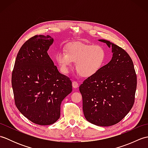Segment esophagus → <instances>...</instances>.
Here are the masks:
<instances>
[{
    "label": "esophagus",
    "mask_w": 148,
    "mask_h": 148,
    "mask_svg": "<svg viewBox=\"0 0 148 148\" xmlns=\"http://www.w3.org/2000/svg\"><path fill=\"white\" fill-rule=\"evenodd\" d=\"M72 87L74 88H77L79 86V84L76 82V81H73L72 83Z\"/></svg>",
    "instance_id": "esophagus-1"
}]
</instances>
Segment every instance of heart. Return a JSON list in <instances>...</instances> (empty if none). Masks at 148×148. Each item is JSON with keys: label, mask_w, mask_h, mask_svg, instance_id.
<instances>
[{"label": "heart", "mask_w": 148, "mask_h": 148, "mask_svg": "<svg viewBox=\"0 0 148 148\" xmlns=\"http://www.w3.org/2000/svg\"><path fill=\"white\" fill-rule=\"evenodd\" d=\"M65 52L56 53V62L64 73H68L73 63L81 76L90 77L98 72L106 61V53L101 46L73 42L65 48Z\"/></svg>", "instance_id": "b5f03b06"}]
</instances>
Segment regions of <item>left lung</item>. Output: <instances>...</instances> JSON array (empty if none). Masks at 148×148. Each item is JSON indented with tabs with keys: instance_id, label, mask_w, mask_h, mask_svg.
<instances>
[{
	"instance_id": "left-lung-1",
	"label": "left lung",
	"mask_w": 148,
	"mask_h": 148,
	"mask_svg": "<svg viewBox=\"0 0 148 148\" xmlns=\"http://www.w3.org/2000/svg\"><path fill=\"white\" fill-rule=\"evenodd\" d=\"M112 48V57L94 76L79 86L84 117L101 127L115 125L125 118L134 105L137 76L129 55L108 40L99 39Z\"/></svg>"
}]
</instances>
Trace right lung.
Listing matches in <instances>:
<instances>
[{
  "label": "right lung",
  "mask_w": 148,
  "mask_h": 148,
  "mask_svg": "<svg viewBox=\"0 0 148 148\" xmlns=\"http://www.w3.org/2000/svg\"><path fill=\"white\" fill-rule=\"evenodd\" d=\"M53 41L48 35H37L27 40L19 50L12 73L18 109L40 125L58 120L62 100L72 90L70 79L60 73L48 54Z\"/></svg>",
  "instance_id": "obj_1"
}]
</instances>
